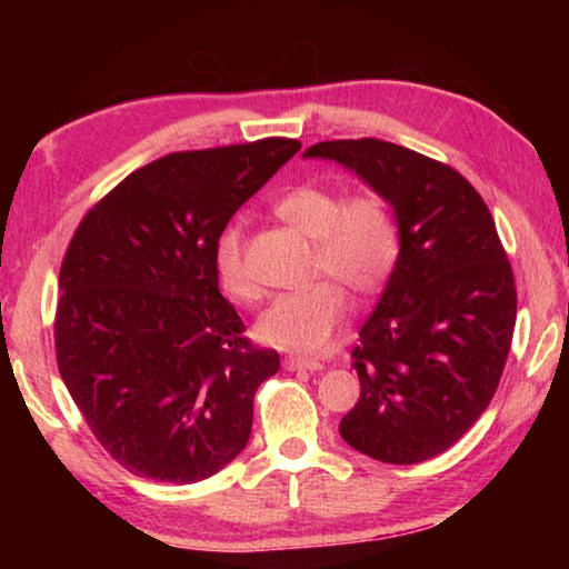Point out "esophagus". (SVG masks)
Instances as JSON below:
<instances>
[{
	"label": "esophagus",
	"instance_id": "1",
	"mask_svg": "<svg viewBox=\"0 0 569 569\" xmlns=\"http://www.w3.org/2000/svg\"><path fill=\"white\" fill-rule=\"evenodd\" d=\"M283 366L288 371H321L323 363L316 359H298V356H288L283 359Z\"/></svg>",
	"mask_w": 569,
	"mask_h": 569
}]
</instances>
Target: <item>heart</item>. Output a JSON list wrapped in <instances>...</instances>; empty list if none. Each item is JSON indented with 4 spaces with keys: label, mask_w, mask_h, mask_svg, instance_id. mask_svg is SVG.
I'll return each mask as SVG.
<instances>
[{
    "label": "heart",
    "mask_w": 569,
    "mask_h": 569,
    "mask_svg": "<svg viewBox=\"0 0 569 569\" xmlns=\"http://www.w3.org/2000/svg\"><path fill=\"white\" fill-rule=\"evenodd\" d=\"M278 218L316 243V266L356 293H371L387 281L399 253L397 220L387 200L363 192L351 200L341 190L301 186L276 203ZM216 271L223 291L236 298L256 293L243 263V230L228 226L216 246ZM349 313L336 283H316L283 293L258 316L256 336L291 353H313L331 339Z\"/></svg>",
    "instance_id": "b5f03b06"
}]
</instances>
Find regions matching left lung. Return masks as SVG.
Masks as SVG:
<instances>
[{
	"label": "left lung",
	"instance_id": "1",
	"mask_svg": "<svg viewBox=\"0 0 569 569\" xmlns=\"http://www.w3.org/2000/svg\"><path fill=\"white\" fill-rule=\"evenodd\" d=\"M303 158L351 170L387 200L399 233L353 349L361 397L341 437L387 465L437 457L489 407L512 343L515 276L492 213L457 170L393 142H316Z\"/></svg>",
	"mask_w": 569,
	"mask_h": 569
}]
</instances>
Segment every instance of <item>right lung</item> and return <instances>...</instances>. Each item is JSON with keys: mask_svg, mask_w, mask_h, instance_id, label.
<instances>
[{"mask_svg": "<svg viewBox=\"0 0 569 569\" xmlns=\"http://www.w3.org/2000/svg\"><path fill=\"white\" fill-rule=\"evenodd\" d=\"M298 140L172 152L130 172L77 228L60 268L62 381L104 451L172 485L246 449L253 397L278 371L218 291L216 246Z\"/></svg>", "mask_w": 569, "mask_h": 569, "instance_id": "right-lung-1", "label": "right lung"}]
</instances>
